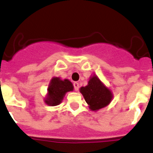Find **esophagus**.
I'll return each mask as SVG.
<instances>
[{"instance_id":"34e87169","label":"esophagus","mask_w":153,"mask_h":153,"mask_svg":"<svg viewBox=\"0 0 153 153\" xmlns=\"http://www.w3.org/2000/svg\"><path fill=\"white\" fill-rule=\"evenodd\" d=\"M73 87H74L75 91H78L79 90V84L77 82H74L73 83Z\"/></svg>"}]
</instances>
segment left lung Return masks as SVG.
I'll list each match as a JSON object with an SVG mask.
<instances>
[{
	"label": "left lung",
	"instance_id": "obj_1",
	"mask_svg": "<svg viewBox=\"0 0 153 153\" xmlns=\"http://www.w3.org/2000/svg\"><path fill=\"white\" fill-rule=\"evenodd\" d=\"M80 90L85 101L89 105L90 109L93 111L107 106L112 98L110 90L104 86L96 76L90 79L87 86L81 87Z\"/></svg>",
	"mask_w": 153,
	"mask_h": 153
}]
</instances>
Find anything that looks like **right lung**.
<instances>
[{"mask_svg": "<svg viewBox=\"0 0 153 153\" xmlns=\"http://www.w3.org/2000/svg\"><path fill=\"white\" fill-rule=\"evenodd\" d=\"M73 89V84L67 79L62 80L58 77L53 78L48 88V97L45 103L51 106L60 105L65 93Z\"/></svg>", "mask_w": 153, "mask_h": 153, "instance_id": "obj_1", "label": "right lung"}]
</instances>
